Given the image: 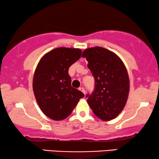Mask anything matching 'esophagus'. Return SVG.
I'll return each instance as SVG.
<instances>
[{"label":"esophagus","mask_w":159,"mask_h":159,"mask_svg":"<svg viewBox=\"0 0 159 159\" xmlns=\"http://www.w3.org/2000/svg\"><path fill=\"white\" fill-rule=\"evenodd\" d=\"M79 90H80V91H82V92L84 94H85L86 91H85V90H84V88H79Z\"/></svg>","instance_id":"esophagus-1"}]
</instances>
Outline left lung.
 <instances>
[{"instance_id":"obj_1","label":"left lung","mask_w":159,"mask_h":159,"mask_svg":"<svg viewBox=\"0 0 159 159\" xmlns=\"http://www.w3.org/2000/svg\"><path fill=\"white\" fill-rule=\"evenodd\" d=\"M82 56L95 78V88L87 101L96 116L103 121L115 119L125 107L129 91L127 69L120 58L101 47L84 50Z\"/></svg>"}]
</instances>
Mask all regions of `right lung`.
<instances>
[{
  "label": "right lung",
  "instance_id": "obj_1",
  "mask_svg": "<svg viewBox=\"0 0 159 159\" xmlns=\"http://www.w3.org/2000/svg\"><path fill=\"white\" fill-rule=\"evenodd\" d=\"M78 48H58L39 61L33 78V91L43 114L53 120L66 119L84 96L71 85L69 68L80 59Z\"/></svg>",
  "mask_w": 159,
  "mask_h": 159
}]
</instances>
